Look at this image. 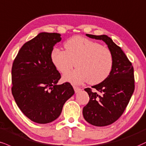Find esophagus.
Returning a JSON list of instances; mask_svg holds the SVG:
<instances>
[{
  "instance_id": "34e87169",
  "label": "esophagus",
  "mask_w": 146,
  "mask_h": 146,
  "mask_svg": "<svg viewBox=\"0 0 146 146\" xmlns=\"http://www.w3.org/2000/svg\"><path fill=\"white\" fill-rule=\"evenodd\" d=\"M73 88H74V90H75V93L78 92L79 91L81 90L80 88H79V87H78V86H73Z\"/></svg>"
}]
</instances>
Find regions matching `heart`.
<instances>
[{"mask_svg":"<svg viewBox=\"0 0 146 146\" xmlns=\"http://www.w3.org/2000/svg\"><path fill=\"white\" fill-rule=\"evenodd\" d=\"M65 50L54 47L50 59L56 69L66 74L74 66L77 68L63 76L64 82L78 84L87 81L97 84L110 75L113 58L108 47L81 36L68 38L64 44Z\"/></svg>","mask_w":146,"mask_h":146,"instance_id":"obj_1","label":"heart"}]
</instances>
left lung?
Returning a JSON list of instances; mask_svg holds the SVG:
<instances>
[{"label":"left lung","instance_id":"8db88e82","mask_svg":"<svg viewBox=\"0 0 146 146\" xmlns=\"http://www.w3.org/2000/svg\"><path fill=\"white\" fill-rule=\"evenodd\" d=\"M86 36L104 41L111 52L113 62L108 78L92 86L99 94L93 92L90 88L84 89L90 100L83 108V115L92 125L108 126L122 115L129 104L135 90L134 69L122 49L111 38L105 35L96 36L86 34Z\"/></svg>","mask_w":146,"mask_h":146}]
</instances>
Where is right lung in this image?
<instances>
[{
  "label": "right lung",
  "mask_w": 146,
  "mask_h": 146,
  "mask_svg": "<svg viewBox=\"0 0 146 146\" xmlns=\"http://www.w3.org/2000/svg\"><path fill=\"white\" fill-rule=\"evenodd\" d=\"M60 36L39 33L23 45L12 65L14 99L22 113L36 123H50L58 118L65 102L75 93L68 82L57 85L61 76L50 59Z\"/></svg>",
  "instance_id": "obj_1"
}]
</instances>
